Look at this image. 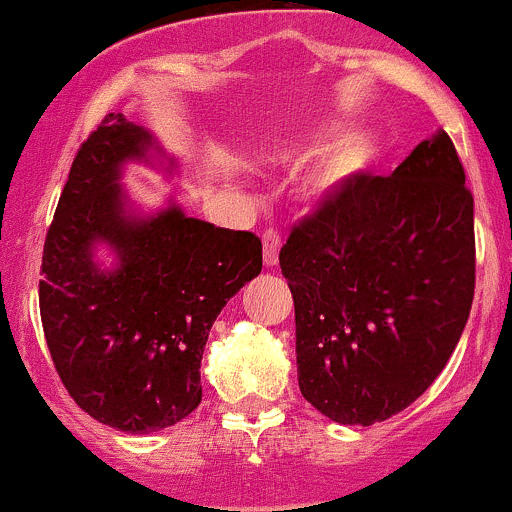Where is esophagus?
<instances>
[{"instance_id": "34e87169", "label": "esophagus", "mask_w": 512, "mask_h": 512, "mask_svg": "<svg viewBox=\"0 0 512 512\" xmlns=\"http://www.w3.org/2000/svg\"><path fill=\"white\" fill-rule=\"evenodd\" d=\"M263 241V263H266L268 268H273L278 263V251H281V239H278L276 231H263L261 236Z\"/></svg>"}]
</instances>
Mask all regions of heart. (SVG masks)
Wrapping results in <instances>:
<instances>
[{"label":"heart","mask_w":512,"mask_h":512,"mask_svg":"<svg viewBox=\"0 0 512 512\" xmlns=\"http://www.w3.org/2000/svg\"><path fill=\"white\" fill-rule=\"evenodd\" d=\"M338 134H341V124L326 121L316 129L281 141L268 154L276 164L298 166L311 156L320 154ZM378 159H381V141L376 134L358 131V134L343 136L341 141H336L331 149L318 156L316 164L308 169L306 179H303V196L313 204L336 199V196L346 194L351 186H356L368 171H373Z\"/></svg>","instance_id":"b5f03b06"}]
</instances>
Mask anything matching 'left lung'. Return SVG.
I'll use <instances>...</instances> for the list:
<instances>
[{"instance_id": "obj_1", "label": "left lung", "mask_w": 512, "mask_h": 512, "mask_svg": "<svg viewBox=\"0 0 512 512\" xmlns=\"http://www.w3.org/2000/svg\"><path fill=\"white\" fill-rule=\"evenodd\" d=\"M296 306L298 388L341 426H373L428 391L475 288L473 196L445 131L391 176H363L278 254Z\"/></svg>"}]
</instances>
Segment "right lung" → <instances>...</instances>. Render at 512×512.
<instances>
[{
  "label": "right lung",
  "mask_w": 512,
  "mask_h": 512,
  "mask_svg": "<svg viewBox=\"0 0 512 512\" xmlns=\"http://www.w3.org/2000/svg\"><path fill=\"white\" fill-rule=\"evenodd\" d=\"M131 164L179 174L149 129L106 114L79 149L49 226L39 308L79 408L124 433H154L201 403L209 331L261 273V241L194 219L171 196L144 209L121 184Z\"/></svg>",
  "instance_id": "obj_1"
}]
</instances>
